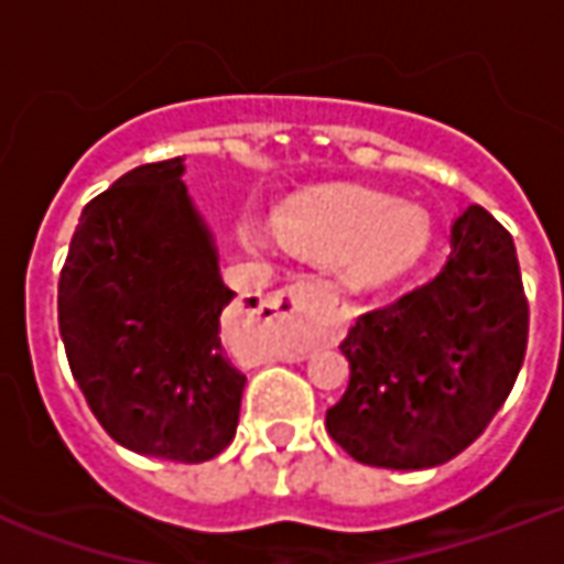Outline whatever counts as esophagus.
Segmentation results:
<instances>
[{"mask_svg":"<svg viewBox=\"0 0 564 564\" xmlns=\"http://www.w3.org/2000/svg\"><path fill=\"white\" fill-rule=\"evenodd\" d=\"M311 302L314 290L305 281H295L283 290L259 295V317H265V323H281L286 329H299L311 317Z\"/></svg>","mask_w":564,"mask_h":564,"instance_id":"esophagus-1","label":"esophagus"}]
</instances>
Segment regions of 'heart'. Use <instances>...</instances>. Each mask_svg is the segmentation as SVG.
I'll list each match as a JSON object with an SVG mask.
<instances>
[{"mask_svg": "<svg viewBox=\"0 0 564 564\" xmlns=\"http://www.w3.org/2000/svg\"><path fill=\"white\" fill-rule=\"evenodd\" d=\"M274 223L283 241L338 259L344 286L359 293H380L411 278L432 238L423 210L366 189L299 198L278 210ZM245 235L259 238L253 226H245Z\"/></svg>", "mask_w": 564, "mask_h": 564, "instance_id": "b5f03b06", "label": "heart"}]
</instances>
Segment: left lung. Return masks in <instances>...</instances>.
Here are the masks:
<instances>
[{
    "label": "left lung",
    "instance_id": "left-lung-1",
    "mask_svg": "<svg viewBox=\"0 0 564 564\" xmlns=\"http://www.w3.org/2000/svg\"><path fill=\"white\" fill-rule=\"evenodd\" d=\"M525 341L529 302L513 238L489 210L468 205L441 274L350 326L341 341L350 383L326 411V432L362 465H444L505 404Z\"/></svg>",
    "mask_w": 564,
    "mask_h": 564
}]
</instances>
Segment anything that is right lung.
<instances>
[{
  "label": "right lung",
  "instance_id": "obj_1",
  "mask_svg": "<svg viewBox=\"0 0 564 564\" xmlns=\"http://www.w3.org/2000/svg\"><path fill=\"white\" fill-rule=\"evenodd\" d=\"M181 174V156L148 162L80 210L56 311L72 375L117 444L208 462L232 444L247 378L220 338L235 293Z\"/></svg>",
  "mask_w": 564,
  "mask_h": 564
}]
</instances>
